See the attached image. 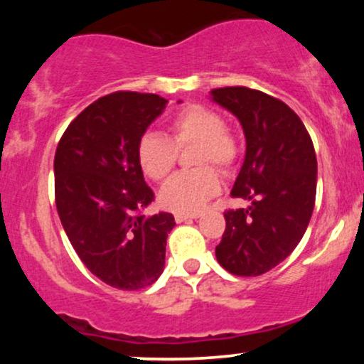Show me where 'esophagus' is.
Returning a JSON list of instances; mask_svg holds the SVG:
<instances>
[{
    "label": "esophagus",
    "mask_w": 364,
    "mask_h": 364,
    "mask_svg": "<svg viewBox=\"0 0 364 364\" xmlns=\"http://www.w3.org/2000/svg\"><path fill=\"white\" fill-rule=\"evenodd\" d=\"M200 214H176L174 215V220H176L178 224L181 223H186V220H191V219H198Z\"/></svg>",
    "instance_id": "1"
}]
</instances>
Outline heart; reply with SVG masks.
<instances>
[{
    "mask_svg": "<svg viewBox=\"0 0 364 364\" xmlns=\"http://www.w3.org/2000/svg\"><path fill=\"white\" fill-rule=\"evenodd\" d=\"M168 129L169 139L161 133H144L136 144V159L145 176L162 181L176 166L178 150L195 144L191 164L200 168L174 174L159 193V202L168 210L195 214L220 190L219 174L210 166L223 174H231L240 162V141L225 128L219 112L198 102L186 104L174 112Z\"/></svg>",
    "mask_w": 364,
    "mask_h": 364,
    "instance_id": "b5f03b06",
    "label": "heart"
}]
</instances>
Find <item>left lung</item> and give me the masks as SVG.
Wrapping results in <instances>:
<instances>
[{
  "label": "left lung",
  "instance_id": "left-lung-1",
  "mask_svg": "<svg viewBox=\"0 0 364 364\" xmlns=\"http://www.w3.org/2000/svg\"><path fill=\"white\" fill-rule=\"evenodd\" d=\"M210 94L243 127L246 156L231 196L252 202L224 212L215 257L228 272L257 277L286 260L306 231L316 195L315 149L299 116L272 95L248 87Z\"/></svg>",
  "mask_w": 364,
  "mask_h": 364
}]
</instances>
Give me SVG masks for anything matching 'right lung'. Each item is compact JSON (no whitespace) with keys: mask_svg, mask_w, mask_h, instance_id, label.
Listing matches in <instances>:
<instances>
[{"mask_svg":"<svg viewBox=\"0 0 364 364\" xmlns=\"http://www.w3.org/2000/svg\"><path fill=\"white\" fill-rule=\"evenodd\" d=\"M164 97L112 92L87 106L54 154V198L66 236L83 265L107 286L144 289L164 270L169 212L144 215L154 202L136 144L164 111Z\"/></svg>","mask_w":364,"mask_h":364,"instance_id":"add662e5","label":"right lung"}]
</instances>
